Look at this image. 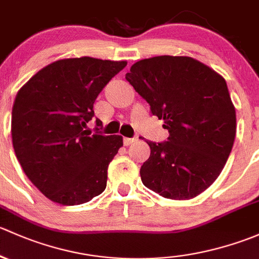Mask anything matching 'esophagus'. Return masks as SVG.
<instances>
[{
    "mask_svg": "<svg viewBox=\"0 0 259 259\" xmlns=\"http://www.w3.org/2000/svg\"><path fill=\"white\" fill-rule=\"evenodd\" d=\"M136 141H137V138H127V137H124L123 138V145L124 146H130V145H132L133 142H136Z\"/></svg>",
    "mask_w": 259,
    "mask_h": 259,
    "instance_id": "34e87169",
    "label": "esophagus"
}]
</instances>
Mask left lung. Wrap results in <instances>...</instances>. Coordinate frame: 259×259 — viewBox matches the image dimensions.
Wrapping results in <instances>:
<instances>
[{
  "instance_id": "left-lung-1",
  "label": "left lung",
  "mask_w": 259,
  "mask_h": 259,
  "mask_svg": "<svg viewBox=\"0 0 259 259\" xmlns=\"http://www.w3.org/2000/svg\"><path fill=\"white\" fill-rule=\"evenodd\" d=\"M126 79L169 132L166 142L147 141L142 183L164 198H194L217 180L233 147L236 110L225 78L192 57L157 56L136 62Z\"/></svg>"
}]
</instances>
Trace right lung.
Instances as JSON below:
<instances>
[{
    "label": "right lung",
    "mask_w": 259,
    "mask_h": 259,
    "mask_svg": "<svg viewBox=\"0 0 259 259\" xmlns=\"http://www.w3.org/2000/svg\"><path fill=\"white\" fill-rule=\"evenodd\" d=\"M126 61L92 57L56 61L21 87L12 107V145L28 180L65 206L90 202L105 191L121 136H90L87 123L103 87Z\"/></svg>",
    "instance_id": "add662e5"
}]
</instances>
